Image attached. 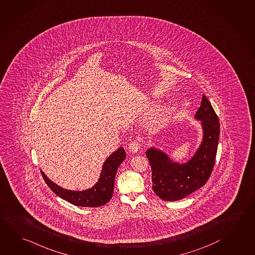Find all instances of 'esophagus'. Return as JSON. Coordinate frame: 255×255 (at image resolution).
I'll list each match as a JSON object with an SVG mask.
<instances>
[{"mask_svg":"<svg viewBox=\"0 0 255 255\" xmlns=\"http://www.w3.org/2000/svg\"><path fill=\"white\" fill-rule=\"evenodd\" d=\"M139 148H140V144H139L137 140H133L128 144V149H129L130 152H132V153H136L138 151Z\"/></svg>","mask_w":255,"mask_h":255,"instance_id":"obj_1","label":"esophagus"}]
</instances>
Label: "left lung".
Masks as SVG:
<instances>
[{"label":"left lung","instance_id":"1","mask_svg":"<svg viewBox=\"0 0 255 255\" xmlns=\"http://www.w3.org/2000/svg\"><path fill=\"white\" fill-rule=\"evenodd\" d=\"M195 118L201 121L204 135L202 143L189 162H173L166 153L157 149L145 152L151 165L153 192L162 200L184 199L205 185L213 171L220 125L218 115L205 95Z\"/></svg>","mask_w":255,"mask_h":255}]
</instances>
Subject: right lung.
<instances>
[{
  "label": "right lung",
  "instance_id": "obj_1",
  "mask_svg": "<svg viewBox=\"0 0 255 255\" xmlns=\"http://www.w3.org/2000/svg\"><path fill=\"white\" fill-rule=\"evenodd\" d=\"M125 150L122 147L111 154L107 159L97 183L93 188L83 191L65 190L50 181L41 171L42 176L47 186L61 199H65L74 206L96 208L108 203L111 200L114 191V180L117 170L121 162L125 160Z\"/></svg>",
  "mask_w": 255,
  "mask_h": 255
}]
</instances>
